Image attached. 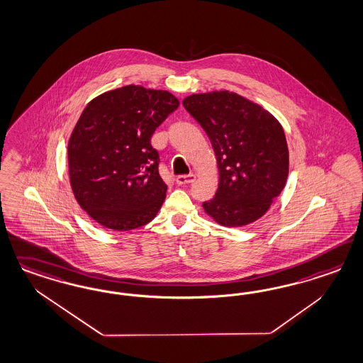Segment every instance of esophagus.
<instances>
[{
    "label": "esophagus",
    "mask_w": 363,
    "mask_h": 363,
    "mask_svg": "<svg viewBox=\"0 0 363 363\" xmlns=\"http://www.w3.org/2000/svg\"><path fill=\"white\" fill-rule=\"evenodd\" d=\"M195 180V175L194 174H189V175H179L176 177V183L179 186H183V184H189Z\"/></svg>",
    "instance_id": "34e87169"
}]
</instances>
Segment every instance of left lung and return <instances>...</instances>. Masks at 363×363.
I'll return each instance as SVG.
<instances>
[{
	"label": "left lung",
	"mask_w": 363,
	"mask_h": 363,
	"mask_svg": "<svg viewBox=\"0 0 363 363\" xmlns=\"http://www.w3.org/2000/svg\"><path fill=\"white\" fill-rule=\"evenodd\" d=\"M183 106L210 138L219 187L203 208L216 223L242 227L262 218L289 176L281 123L264 108L230 91L194 94Z\"/></svg>",
	"instance_id": "8db88e82"
}]
</instances>
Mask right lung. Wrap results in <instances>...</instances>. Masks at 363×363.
<instances>
[{
  "label": "right lung",
  "instance_id": "obj_1",
  "mask_svg": "<svg viewBox=\"0 0 363 363\" xmlns=\"http://www.w3.org/2000/svg\"><path fill=\"white\" fill-rule=\"evenodd\" d=\"M167 91L125 85L94 97L68 141L73 195L94 222L129 231L151 222L167 184L159 174L155 129L177 109Z\"/></svg>",
  "mask_w": 363,
  "mask_h": 363
}]
</instances>
